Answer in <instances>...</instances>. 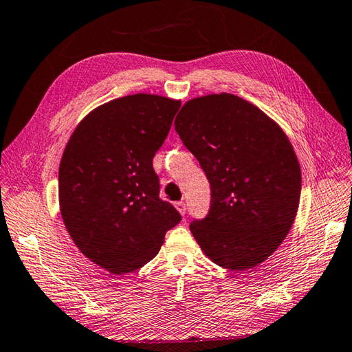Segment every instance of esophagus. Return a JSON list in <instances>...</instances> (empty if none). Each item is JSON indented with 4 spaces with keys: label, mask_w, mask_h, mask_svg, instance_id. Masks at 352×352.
I'll return each instance as SVG.
<instances>
[{
    "label": "esophagus",
    "mask_w": 352,
    "mask_h": 352,
    "mask_svg": "<svg viewBox=\"0 0 352 352\" xmlns=\"http://www.w3.org/2000/svg\"><path fill=\"white\" fill-rule=\"evenodd\" d=\"M175 208H176L182 216H184L185 213H187V205H185L184 202H176V204H175Z\"/></svg>",
    "instance_id": "obj_1"
}]
</instances>
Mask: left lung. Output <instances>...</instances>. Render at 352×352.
Here are the masks:
<instances>
[{
    "instance_id": "left-lung-1",
    "label": "left lung",
    "mask_w": 352,
    "mask_h": 352,
    "mask_svg": "<svg viewBox=\"0 0 352 352\" xmlns=\"http://www.w3.org/2000/svg\"><path fill=\"white\" fill-rule=\"evenodd\" d=\"M175 129L211 185L208 216L190 225L199 247L222 268L257 267L279 248L299 208L293 144L274 119L231 94L190 99Z\"/></svg>"
}]
</instances>
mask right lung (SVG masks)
<instances>
[{
  "label": "right lung",
  "mask_w": 352,
  "mask_h": 352,
  "mask_svg": "<svg viewBox=\"0 0 352 352\" xmlns=\"http://www.w3.org/2000/svg\"><path fill=\"white\" fill-rule=\"evenodd\" d=\"M179 99L135 94L94 109L73 131L59 164V211L72 241L98 267L131 273L161 250L181 221L159 199L153 157Z\"/></svg>",
  "instance_id": "right-lung-1"
}]
</instances>
